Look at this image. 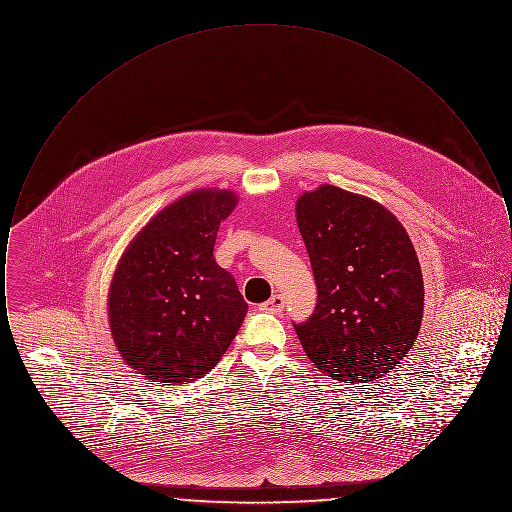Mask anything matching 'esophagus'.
Here are the masks:
<instances>
[{
  "label": "esophagus",
  "instance_id": "34e87169",
  "mask_svg": "<svg viewBox=\"0 0 512 512\" xmlns=\"http://www.w3.org/2000/svg\"><path fill=\"white\" fill-rule=\"evenodd\" d=\"M284 305H286V301H284V297H282V295H272V297L268 299L267 303L263 305V309L278 315V313H282V311H284Z\"/></svg>",
  "mask_w": 512,
  "mask_h": 512
}]
</instances>
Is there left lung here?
Returning a JSON list of instances; mask_svg holds the SVG:
<instances>
[{
	"label": "left lung",
	"mask_w": 512,
	"mask_h": 512,
	"mask_svg": "<svg viewBox=\"0 0 512 512\" xmlns=\"http://www.w3.org/2000/svg\"><path fill=\"white\" fill-rule=\"evenodd\" d=\"M295 219L318 292L313 317L293 324L303 351L345 384L386 376L413 349L424 313L407 230L378 201L330 184L299 195Z\"/></svg>",
	"instance_id": "obj_1"
}]
</instances>
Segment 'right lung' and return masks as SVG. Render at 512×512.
I'll list each match as a JSON object with an SVG mask.
<instances>
[{
	"label": "right lung",
	"instance_id": "add662e5",
	"mask_svg": "<svg viewBox=\"0 0 512 512\" xmlns=\"http://www.w3.org/2000/svg\"><path fill=\"white\" fill-rule=\"evenodd\" d=\"M236 203L230 190H194L149 220L119 259L107 295L111 336L122 361L151 382L209 374L244 322L247 303L213 257Z\"/></svg>",
	"mask_w": 512,
	"mask_h": 512
}]
</instances>
